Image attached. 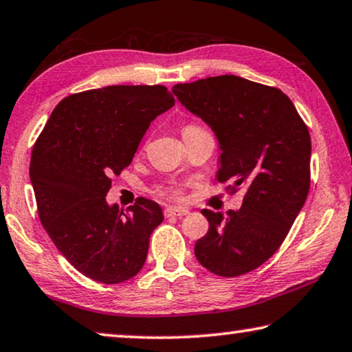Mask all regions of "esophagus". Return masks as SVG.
I'll use <instances>...</instances> for the list:
<instances>
[{"mask_svg": "<svg viewBox=\"0 0 352 352\" xmlns=\"http://www.w3.org/2000/svg\"><path fill=\"white\" fill-rule=\"evenodd\" d=\"M164 215L168 218V217H186L188 215V210L184 209V207H166L164 210Z\"/></svg>", "mask_w": 352, "mask_h": 352, "instance_id": "esophagus-1", "label": "esophagus"}]
</instances>
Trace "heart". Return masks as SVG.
<instances>
[{
    "instance_id": "heart-1",
    "label": "heart",
    "mask_w": 352,
    "mask_h": 352,
    "mask_svg": "<svg viewBox=\"0 0 352 352\" xmlns=\"http://www.w3.org/2000/svg\"><path fill=\"white\" fill-rule=\"evenodd\" d=\"M197 129H201L199 126L188 124L182 129V132L184 131H197ZM186 188H187L186 182H170V184H166V186L157 188V192L155 193H157V197H162V198L182 201L184 198H186Z\"/></svg>"
}]
</instances>
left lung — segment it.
<instances>
[{
	"mask_svg": "<svg viewBox=\"0 0 352 352\" xmlns=\"http://www.w3.org/2000/svg\"><path fill=\"white\" fill-rule=\"evenodd\" d=\"M190 112L214 129L221 157L218 182L246 188L239 210H203L209 232L195 245L204 268L235 278L261 267L279 250L310 188V134L284 91L223 74L176 84Z\"/></svg>",
	"mask_w": 352,
	"mask_h": 352,
	"instance_id": "1",
	"label": "left lung"
}]
</instances>
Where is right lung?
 <instances>
[{"label": "right lung", "instance_id": "right-lung-1", "mask_svg": "<svg viewBox=\"0 0 352 352\" xmlns=\"http://www.w3.org/2000/svg\"><path fill=\"white\" fill-rule=\"evenodd\" d=\"M173 106L164 85L85 90L63 98L34 143L30 176L40 223L90 279L120 284L146 261L149 237L164 220L160 206L137 198L124 214L106 195L153 120Z\"/></svg>", "mask_w": 352, "mask_h": 352}]
</instances>
